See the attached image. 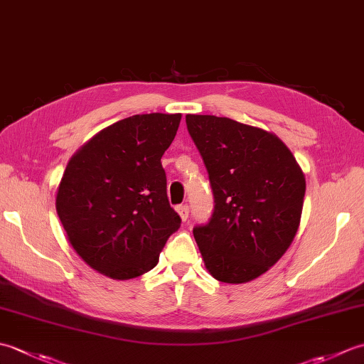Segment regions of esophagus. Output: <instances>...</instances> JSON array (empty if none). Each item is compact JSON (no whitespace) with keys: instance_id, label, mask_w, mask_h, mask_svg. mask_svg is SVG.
<instances>
[{"instance_id":"obj_1","label":"esophagus","mask_w":364,"mask_h":364,"mask_svg":"<svg viewBox=\"0 0 364 364\" xmlns=\"http://www.w3.org/2000/svg\"><path fill=\"white\" fill-rule=\"evenodd\" d=\"M176 211H178V214H180V218H181L183 222L188 220V218H189V206L188 205L176 206Z\"/></svg>"}]
</instances>
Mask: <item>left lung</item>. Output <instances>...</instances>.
Returning <instances> with one entry per match:
<instances>
[{
  "label": "left lung",
  "mask_w": 364,
  "mask_h": 364,
  "mask_svg": "<svg viewBox=\"0 0 364 364\" xmlns=\"http://www.w3.org/2000/svg\"><path fill=\"white\" fill-rule=\"evenodd\" d=\"M214 194V211L194 228L215 280L245 283L289 249L305 197V175L275 134L215 115H186Z\"/></svg>",
  "instance_id": "8db88e82"
}]
</instances>
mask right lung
<instances>
[{
  "label": "right lung",
  "instance_id": "add662e5",
  "mask_svg": "<svg viewBox=\"0 0 364 364\" xmlns=\"http://www.w3.org/2000/svg\"><path fill=\"white\" fill-rule=\"evenodd\" d=\"M181 114H137L115 122L68 161L56 211L75 252L114 280L158 264L181 219L168 203L161 158Z\"/></svg>",
  "mask_w": 364,
  "mask_h": 364
}]
</instances>
